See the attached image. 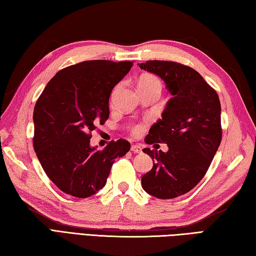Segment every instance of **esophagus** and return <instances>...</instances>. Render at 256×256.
I'll return each instance as SVG.
<instances>
[{
	"label": "esophagus",
	"instance_id": "34e87169",
	"mask_svg": "<svg viewBox=\"0 0 256 256\" xmlns=\"http://www.w3.org/2000/svg\"><path fill=\"white\" fill-rule=\"evenodd\" d=\"M131 150L133 152V153L140 154V153H142L143 148H142V146H140V145H132L131 146Z\"/></svg>",
	"mask_w": 256,
	"mask_h": 256
}]
</instances>
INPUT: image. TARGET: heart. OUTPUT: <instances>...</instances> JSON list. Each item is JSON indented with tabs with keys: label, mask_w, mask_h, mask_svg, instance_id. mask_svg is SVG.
I'll use <instances>...</instances> for the list:
<instances>
[{
	"label": "heart",
	"mask_w": 256,
	"mask_h": 256,
	"mask_svg": "<svg viewBox=\"0 0 256 256\" xmlns=\"http://www.w3.org/2000/svg\"><path fill=\"white\" fill-rule=\"evenodd\" d=\"M138 84H158V86H160L158 79L154 77V76H150V74L143 76V77L140 79ZM138 132H140L138 128H134V133H138Z\"/></svg>",
	"instance_id": "b5f03b06"
}]
</instances>
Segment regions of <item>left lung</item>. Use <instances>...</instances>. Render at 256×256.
I'll list each match as a JSON object with an SVG mask.
<instances>
[{"instance_id":"1","label":"left lung","mask_w":256,"mask_h":256,"mask_svg":"<svg viewBox=\"0 0 256 256\" xmlns=\"http://www.w3.org/2000/svg\"><path fill=\"white\" fill-rule=\"evenodd\" d=\"M138 66L158 76L172 94L145 138L148 144H167L168 150H143L153 160V168L143 175L142 187L156 198H176L204 178L219 148V96L199 72L182 64L148 60Z\"/></svg>"}]
</instances>
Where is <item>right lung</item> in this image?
Instances as JSON below:
<instances>
[{
  "label": "right lung",
  "instance_id": "1",
  "mask_svg": "<svg viewBox=\"0 0 256 256\" xmlns=\"http://www.w3.org/2000/svg\"><path fill=\"white\" fill-rule=\"evenodd\" d=\"M132 62L88 60L58 72L38 98L32 114L34 150L46 175L68 194L88 198L106 186L125 140L103 150L90 145V132L108 118V99Z\"/></svg>",
  "mask_w": 256,
  "mask_h": 256
}]
</instances>
